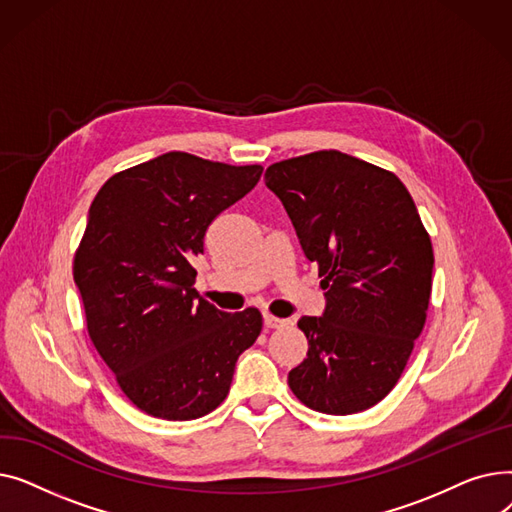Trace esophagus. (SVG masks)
Returning <instances> with one entry per match:
<instances>
[{
  "instance_id": "esophagus-1",
  "label": "esophagus",
  "mask_w": 512,
  "mask_h": 512,
  "mask_svg": "<svg viewBox=\"0 0 512 512\" xmlns=\"http://www.w3.org/2000/svg\"><path fill=\"white\" fill-rule=\"evenodd\" d=\"M263 324H265V328H270V330H276V328H284L288 321L286 319H280V317H276V315H272V313H263Z\"/></svg>"
}]
</instances>
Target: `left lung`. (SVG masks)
Masks as SVG:
<instances>
[{"instance_id": "obj_1", "label": "left lung", "mask_w": 512, "mask_h": 512, "mask_svg": "<svg viewBox=\"0 0 512 512\" xmlns=\"http://www.w3.org/2000/svg\"><path fill=\"white\" fill-rule=\"evenodd\" d=\"M265 184L326 290L324 315L299 319L309 351L290 390L326 415L378 405L407 367L432 294V240L413 197L392 172L334 149L272 164Z\"/></svg>"}]
</instances>
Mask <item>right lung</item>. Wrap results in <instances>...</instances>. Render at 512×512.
Here are the masks:
<instances>
[{"label":"right lung","mask_w":512,"mask_h":512,"mask_svg":"<svg viewBox=\"0 0 512 512\" xmlns=\"http://www.w3.org/2000/svg\"><path fill=\"white\" fill-rule=\"evenodd\" d=\"M261 172L170 151L114 174L91 203L74 255L87 330L151 417L188 421L220 407L238 357L261 334L255 307L226 313L193 288L209 224Z\"/></svg>","instance_id":"obj_1"}]
</instances>
